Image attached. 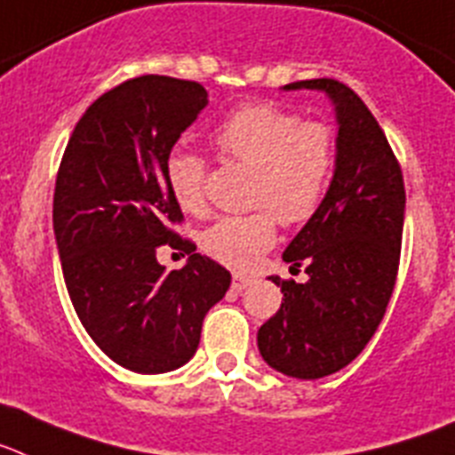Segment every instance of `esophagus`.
<instances>
[{"instance_id": "obj_1", "label": "esophagus", "mask_w": 455, "mask_h": 455, "mask_svg": "<svg viewBox=\"0 0 455 455\" xmlns=\"http://www.w3.org/2000/svg\"><path fill=\"white\" fill-rule=\"evenodd\" d=\"M250 276H244V275H238V272H235V275H233V282H231V288L233 291H244V288L250 286Z\"/></svg>"}]
</instances>
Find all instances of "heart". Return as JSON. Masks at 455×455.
<instances>
[{
    "label": "heart",
    "mask_w": 455,
    "mask_h": 455,
    "mask_svg": "<svg viewBox=\"0 0 455 455\" xmlns=\"http://www.w3.org/2000/svg\"><path fill=\"white\" fill-rule=\"evenodd\" d=\"M212 146L224 162L254 169L250 204L256 211L217 220L201 235V247L233 270H250L275 244L276 220L299 227L321 211L337 173V134L325 121H304L272 102H250L217 124ZM208 173L211 162L180 146L164 160L173 199L195 215L208 204Z\"/></svg>",
    "instance_id": "1"
}]
</instances>
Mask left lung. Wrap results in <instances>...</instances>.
Returning <instances> with one entry per match:
<instances>
[{"label": "left lung", "mask_w": 455, "mask_h": 455, "mask_svg": "<svg viewBox=\"0 0 455 455\" xmlns=\"http://www.w3.org/2000/svg\"><path fill=\"white\" fill-rule=\"evenodd\" d=\"M286 89H323L337 105L339 160L321 211L283 251L291 272L270 276L282 307L259 330V350L279 373L315 380L366 347L385 318L401 263L405 183L392 146L364 100L331 77Z\"/></svg>", "instance_id": "left-lung-1"}]
</instances>
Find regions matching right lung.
I'll list each match as a JSON object with an SVG mask.
<instances>
[{"mask_svg": "<svg viewBox=\"0 0 455 455\" xmlns=\"http://www.w3.org/2000/svg\"><path fill=\"white\" fill-rule=\"evenodd\" d=\"M199 82L141 75L89 105L70 134L54 185V235L73 307L102 353L137 373H164L196 353L204 315L231 272L193 254L167 273L162 243L192 253L164 176L180 132L205 108Z\"/></svg>", "mask_w": 455, "mask_h": 455, "instance_id": "add662e5", "label": "right lung"}]
</instances>
